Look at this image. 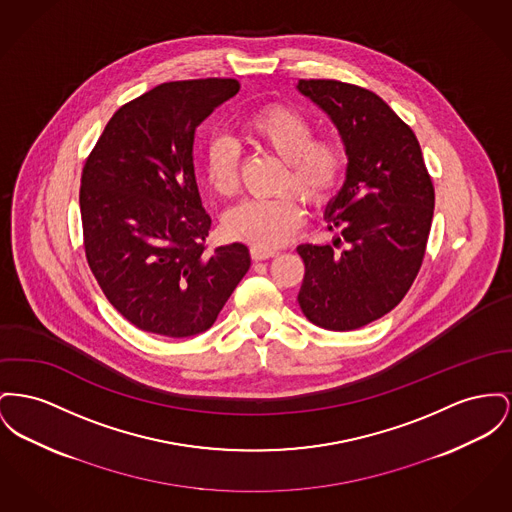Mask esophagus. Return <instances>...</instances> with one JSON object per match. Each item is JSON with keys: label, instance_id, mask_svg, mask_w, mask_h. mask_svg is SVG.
Segmentation results:
<instances>
[{"label": "esophagus", "instance_id": "1", "mask_svg": "<svg viewBox=\"0 0 512 512\" xmlns=\"http://www.w3.org/2000/svg\"><path fill=\"white\" fill-rule=\"evenodd\" d=\"M278 251L276 249H263V247H251V259L253 261H265V259H271L276 257Z\"/></svg>", "mask_w": 512, "mask_h": 512}]
</instances>
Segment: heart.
<instances>
[{
	"label": "heart",
	"mask_w": 512,
	"mask_h": 512,
	"mask_svg": "<svg viewBox=\"0 0 512 512\" xmlns=\"http://www.w3.org/2000/svg\"><path fill=\"white\" fill-rule=\"evenodd\" d=\"M243 135L286 162L282 187H294L311 205L331 199L346 168L342 145L332 137H315L313 123L290 106H269L243 123ZM205 178L220 197L238 187V149L226 137L212 139L205 151ZM303 222L300 199L292 193L274 199H245L222 218L232 240L272 249L290 240Z\"/></svg>",
	"instance_id": "heart-1"
}]
</instances>
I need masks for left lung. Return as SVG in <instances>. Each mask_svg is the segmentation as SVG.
<instances>
[{
  "mask_svg": "<svg viewBox=\"0 0 512 512\" xmlns=\"http://www.w3.org/2000/svg\"><path fill=\"white\" fill-rule=\"evenodd\" d=\"M296 89L336 127L348 158L340 191L327 203L329 230L346 247L303 243V315L327 331H354L381 319L420 271L435 209L433 183L414 131L375 92L325 79Z\"/></svg>",
  "mask_w": 512,
  "mask_h": 512,
  "instance_id": "obj_1",
  "label": "left lung"
}]
</instances>
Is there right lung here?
<instances>
[{
    "mask_svg": "<svg viewBox=\"0 0 512 512\" xmlns=\"http://www.w3.org/2000/svg\"><path fill=\"white\" fill-rule=\"evenodd\" d=\"M240 91L234 79L164 83L121 106L81 178L87 261L104 296L141 331H209L251 257L240 241L212 253L193 168L199 123Z\"/></svg>",
    "mask_w": 512,
    "mask_h": 512,
    "instance_id": "right-lung-1",
    "label": "right lung"
}]
</instances>
